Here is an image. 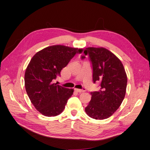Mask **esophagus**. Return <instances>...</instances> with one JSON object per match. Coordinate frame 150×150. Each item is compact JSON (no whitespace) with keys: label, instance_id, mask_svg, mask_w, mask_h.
Returning <instances> with one entry per match:
<instances>
[{"label":"esophagus","instance_id":"34e87169","mask_svg":"<svg viewBox=\"0 0 150 150\" xmlns=\"http://www.w3.org/2000/svg\"><path fill=\"white\" fill-rule=\"evenodd\" d=\"M74 90L76 91V92L78 93H82V92H84V89H77V88H75Z\"/></svg>","mask_w":150,"mask_h":150}]
</instances>
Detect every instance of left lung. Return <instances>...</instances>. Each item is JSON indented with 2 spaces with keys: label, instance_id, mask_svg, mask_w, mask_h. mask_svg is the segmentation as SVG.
I'll return each instance as SVG.
<instances>
[{
  "label": "left lung",
  "instance_id": "1",
  "mask_svg": "<svg viewBox=\"0 0 150 150\" xmlns=\"http://www.w3.org/2000/svg\"><path fill=\"white\" fill-rule=\"evenodd\" d=\"M84 53L89 54L92 62L93 82H99L101 86L98 91L91 93V99L85 111L93 119H107L125 98L127 86L125 67L118 57L104 47H87Z\"/></svg>",
  "mask_w": 150,
  "mask_h": 150
}]
</instances>
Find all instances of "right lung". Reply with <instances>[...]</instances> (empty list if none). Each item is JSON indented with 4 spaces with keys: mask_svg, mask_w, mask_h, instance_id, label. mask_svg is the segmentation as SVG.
Here are the masks:
<instances>
[{
    "mask_svg": "<svg viewBox=\"0 0 150 150\" xmlns=\"http://www.w3.org/2000/svg\"><path fill=\"white\" fill-rule=\"evenodd\" d=\"M83 50L54 45L40 50L32 57L25 72V88L32 104L42 115L56 116L64 110L74 89L53 81L75 54Z\"/></svg>",
    "mask_w": 150,
    "mask_h": 150,
    "instance_id": "1",
    "label": "right lung"
}]
</instances>
